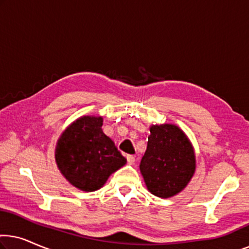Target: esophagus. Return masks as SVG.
<instances>
[{
    "label": "esophagus",
    "instance_id": "esophagus-1",
    "mask_svg": "<svg viewBox=\"0 0 249 249\" xmlns=\"http://www.w3.org/2000/svg\"><path fill=\"white\" fill-rule=\"evenodd\" d=\"M127 161H128L129 164H134L135 161H136L135 156L134 155H127Z\"/></svg>",
    "mask_w": 249,
    "mask_h": 249
}]
</instances>
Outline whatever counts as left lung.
Here are the masks:
<instances>
[{
  "mask_svg": "<svg viewBox=\"0 0 249 249\" xmlns=\"http://www.w3.org/2000/svg\"><path fill=\"white\" fill-rule=\"evenodd\" d=\"M141 172L153 195L169 198L188 185L196 169L192 142L175 124H153Z\"/></svg>",
  "mask_w": 249,
  "mask_h": 249,
  "instance_id": "8db88e82",
  "label": "left lung"
}]
</instances>
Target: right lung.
<instances>
[{"mask_svg": "<svg viewBox=\"0 0 249 249\" xmlns=\"http://www.w3.org/2000/svg\"><path fill=\"white\" fill-rule=\"evenodd\" d=\"M103 118L84 115L73 121L56 142L55 161L64 178L83 192L104 186L127 163L113 141L102 130Z\"/></svg>", "mask_w": 249, "mask_h": 249, "instance_id": "obj_1", "label": "right lung"}]
</instances>
